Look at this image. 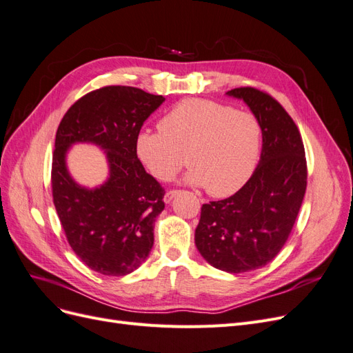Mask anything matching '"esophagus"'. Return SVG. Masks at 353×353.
I'll return each mask as SVG.
<instances>
[{"mask_svg": "<svg viewBox=\"0 0 353 353\" xmlns=\"http://www.w3.org/2000/svg\"><path fill=\"white\" fill-rule=\"evenodd\" d=\"M179 194L178 190H170V191H166V194L163 196V201L166 203V205H169L170 201L174 200V197H176Z\"/></svg>", "mask_w": 353, "mask_h": 353, "instance_id": "obj_1", "label": "esophagus"}]
</instances>
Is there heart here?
Returning a JSON list of instances; mask_svg holds the SVG:
<instances>
[{"label":"heart","instance_id":"heart-1","mask_svg":"<svg viewBox=\"0 0 353 353\" xmlns=\"http://www.w3.org/2000/svg\"><path fill=\"white\" fill-rule=\"evenodd\" d=\"M262 125L249 112L210 100L188 99L159 121V131L135 140L140 162L156 179H172L187 162L185 183L206 187L215 197L231 196L258 165Z\"/></svg>","mask_w":353,"mask_h":353}]
</instances>
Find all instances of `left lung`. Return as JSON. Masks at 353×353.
Wrapping results in <instances>:
<instances>
[{"mask_svg":"<svg viewBox=\"0 0 353 353\" xmlns=\"http://www.w3.org/2000/svg\"><path fill=\"white\" fill-rule=\"evenodd\" d=\"M243 100L262 125L258 168L236 194L201 206L194 241L213 268L230 274L259 270L283 249L306 190L302 137L283 105L250 87L227 92Z\"/></svg>","mask_w":353,"mask_h":353,"instance_id":"obj_1","label":"left lung"}]
</instances>
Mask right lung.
<instances>
[{
	"mask_svg": "<svg viewBox=\"0 0 353 353\" xmlns=\"http://www.w3.org/2000/svg\"><path fill=\"white\" fill-rule=\"evenodd\" d=\"M162 95L134 87H104L83 95L63 116L52 154V200L72 250L92 271L122 276L148 258L154 222L165 209L163 188L135 152L141 126ZM74 143L105 152L110 175L97 188L77 183L67 153Z\"/></svg>",
	"mask_w": 353,
	"mask_h": 353,
	"instance_id": "right-lung-1",
	"label": "right lung"
}]
</instances>
